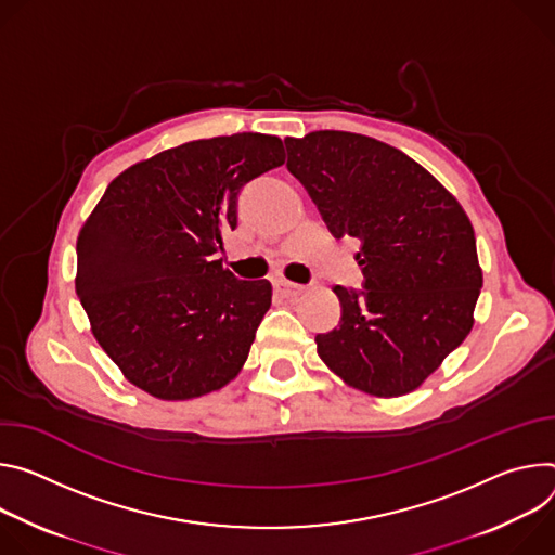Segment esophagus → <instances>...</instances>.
<instances>
[{
	"label": "esophagus",
	"instance_id": "1",
	"mask_svg": "<svg viewBox=\"0 0 555 555\" xmlns=\"http://www.w3.org/2000/svg\"><path fill=\"white\" fill-rule=\"evenodd\" d=\"M275 291L282 295V297H295L304 291V286L295 284V282H288V280H275Z\"/></svg>",
	"mask_w": 555,
	"mask_h": 555
}]
</instances>
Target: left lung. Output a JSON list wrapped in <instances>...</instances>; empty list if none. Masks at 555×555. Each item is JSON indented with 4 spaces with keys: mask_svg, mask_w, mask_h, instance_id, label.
Returning a JSON list of instances; mask_svg holds the SVG:
<instances>
[{
    "mask_svg": "<svg viewBox=\"0 0 555 555\" xmlns=\"http://www.w3.org/2000/svg\"><path fill=\"white\" fill-rule=\"evenodd\" d=\"M284 143L288 171L328 231L361 242L363 288H333L341 318L315 337L320 357L363 392H412L474 324L482 273L467 214L433 173L377 139L322 130Z\"/></svg>",
    "mask_w": 555,
    "mask_h": 555,
    "instance_id": "8db88e82",
    "label": "left lung"
}]
</instances>
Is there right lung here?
<instances>
[{
  "instance_id": "add662e5",
  "label": "right lung",
  "mask_w": 555,
  "mask_h": 555,
  "mask_svg": "<svg viewBox=\"0 0 555 555\" xmlns=\"http://www.w3.org/2000/svg\"><path fill=\"white\" fill-rule=\"evenodd\" d=\"M278 137L242 132L165 150L116 176L77 240V295L134 386L165 401L220 390L249 357L269 280L216 260L246 182L284 163Z\"/></svg>"
}]
</instances>
